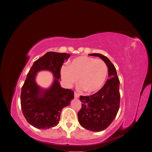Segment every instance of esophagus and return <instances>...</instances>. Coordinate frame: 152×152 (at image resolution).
<instances>
[{
	"label": "esophagus",
	"instance_id": "esophagus-1",
	"mask_svg": "<svg viewBox=\"0 0 152 152\" xmlns=\"http://www.w3.org/2000/svg\"><path fill=\"white\" fill-rule=\"evenodd\" d=\"M74 97H75V98H79V94H78L77 93H76V92H75V93H74Z\"/></svg>",
	"mask_w": 152,
	"mask_h": 152
}]
</instances>
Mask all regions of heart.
Listing matches in <instances>:
<instances>
[{"instance_id": "1", "label": "heart", "mask_w": 152, "mask_h": 152, "mask_svg": "<svg viewBox=\"0 0 152 152\" xmlns=\"http://www.w3.org/2000/svg\"><path fill=\"white\" fill-rule=\"evenodd\" d=\"M63 80L68 86L75 84L79 78V88L87 93L98 91L103 86L108 75V66L101 59L88 56H78L61 70Z\"/></svg>"}]
</instances>
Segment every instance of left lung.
<instances>
[{
	"mask_svg": "<svg viewBox=\"0 0 152 152\" xmlns=\"http://www.w3.org/2000/svg\"><path fill=\"white\" fill-rule=\"evenodd\" d=\"M89 56H98L107 64L109 79L97 93L80 96L82 107L78 119L82 127L91 131L99 132L107 129L115 118L120 107V80L116 68L107 57L99 53Z\"/></svg>",
	"mask_w": 152,
	"mask_h": 152,
	"instance_id": "left-lung-1",
	"label": "left lung"
}]
</instances>
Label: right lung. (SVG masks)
<instances>
[{
  "label": "right lung",
  "mask_w": 152,
  "mask_h": 152,
  "mask_svg": "<svg viewBox=\"0 0 152 152\" xmlns=\"http://www.w3.org/2000/svg\"><path fill=\"white\" fill-rule=\"evenodd\" d=\"M70 56L67 53L48 52L34 63L26 75L21 87V107L27 122L36 128L47 129L57 126L62 109L74 98L73 91L62 88L58 81L61 68ZM44 69L50 71L55 77L53 86L45 91L34 81L36 73Z\"/></svg>",
  "instance_id": "1"
}]
</instances>
